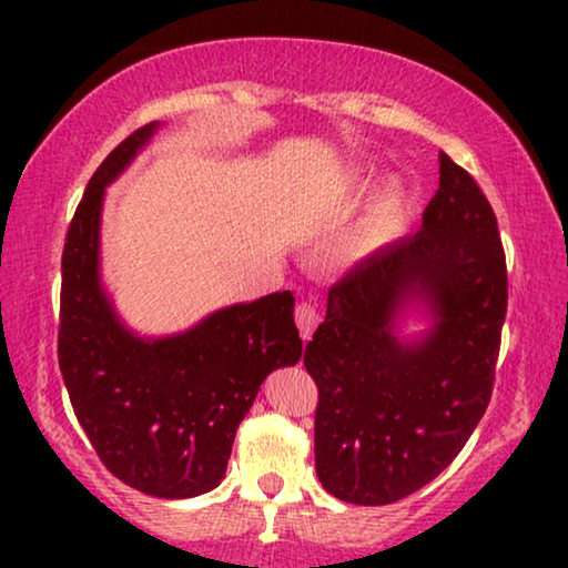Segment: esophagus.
<instances>
[{"mask_svg":"<svg viewBox=\"0 0 568 568\" xmlns=\"http://www.w3.org/2000/svg\"><path fill=\"white\" fill-rule=\"evenodd\" d=\"M294 317H297V328L302 333V338L305 341L313 338L317 321H321V317H317V310L310 305V302H300L297 310H294Z\"/></svg>","mask_w":568,"mask_h":568,"instance_id":"1","label":"esophagus"}]
</instances>
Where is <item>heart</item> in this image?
<instances>
[{
	"label": "heart",
	"instance_id": "obj_1",
	"mask_svg": "<svg viewBox=\"0 0 568 568\" xmlns=\"http://www.w3.org/2000/svg\"><path fill=\"white\" fill-rule=\"evenodd\" d=\"M372 183V178L367 173H354L352 175V185L354 189H367ZM408 189L403 181H390L385 183V189L377 193L375 206H372L369 220L364 222V227L356 237V247L359 251H375L387 240H393L406 224V214H408Z\"/></svg>",
	"mask_w": 568,
	"mask_h": 568
}]
</instances>
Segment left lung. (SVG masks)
I'll use <instances>...</instances> for the list:
<instances>
[{"instance_id": "8db88e82", "label": "left lung", "mask_w": 568, "mask_h": 568, "mask_svg": "<svg viewBox=\"0 0 568 568\" xmlns=\"http://www.w3.org/2000/svg\"><path fill=\"white\" fill-rule=\"evenodd\" d=\"M504 315L494 209L439 152L422 230L333 286L305 348L321 390L315 470L325 491L379 507L437 478L486 414ZM408 320L423 328L406 332Z\"/></svg>"}]
</instances>
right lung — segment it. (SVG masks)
Here are the masks:
<instances>
[{"label": "right lung", "instance_id": "1", "mask_svg": "<svg viewBox=\"0 0 568 568\" xmlns=\"http://www.w3.org/2000/svg\"><path fill=\"white\" fill-rule=\"evenodd\" d=\"M165 123L115 146L90 178L61 258L59 367L77 422L115 478L160 499L222 484L240 422L263 379L302 356L294 294L220 307L191 328L142 336L103 282L105 189Z\"/></svg>", "mask_w": 568, "mask_h": 568}]
</instances>
